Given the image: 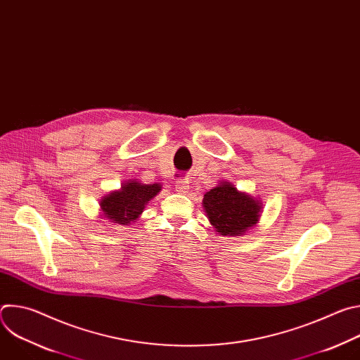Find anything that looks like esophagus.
Instances as JSON below:
<instances>
[{
  "mask_svg": "<svg viewBox=\"0 0 360 360\" xmlns=\"http://www.w3.org/2000/svg\"><path fill=\"white\" fill-rule=\"evenodd\" d=\"M175 189L178 193H186L189 191V185H188V179H179L175 185Z\"/></svg>",
  "mask_w": 360,
  "mask_h": 360,
  "instance_id": "34e87169",
  "label": "esophagus"
}]
</instances>
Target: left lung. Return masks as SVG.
<instances>
[{"label":"left lung","instance_id":"1","mask_svg":"<svg viewBox=\"0 0 360 360\" xmlns=\"http://www.w3.org/2000/svg\"><path fill=\"white\" fill-rule=\"evenodd\" d=\"M203 211L219 235L240 236L259 221L261 200L240 192L231 182H221L203 195Z\"/></svg>","mask_w":360,"mask_h":360}]
</instances>
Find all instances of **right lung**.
Returning a JSON list of instances; mask_svg holds the SVG:
<instances>
[{
    "mask_svg": "<svg viewBox=\"0 0 360 360\" xmlns=\"http://www.w3.org/2000/svg\"><path fill=\"white\" fill-rule=\"evenodd\" d=\"M160 184H141L129 179L122 184L121 189L112 191L101 199L99 207L110 222L129 225L143 212L145 205L161 191Z\"/></svg>",
    "mask_w": 360,
    "mask_h": 360,
    "instance_id": "right-lung-1",
    "label": "right lung"
}]
</instances>
